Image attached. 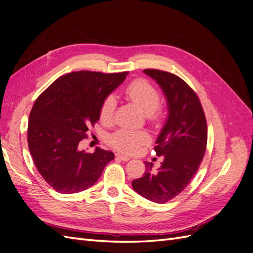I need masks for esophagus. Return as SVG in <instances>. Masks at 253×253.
<instances>
[{
  "mask_svg": "<svg viewBox=\"0 0 253 253\" xmlns=\"http://www.w3.org/2000/svg\"><path fill=\"white\" fill-rule=\"evenodd\" d=\"M116 157H117V158H119V159H121V160H124V162H128V160L131 159V158L127 157V156H126V155H122V154H120V153H117V154H116Z\"/></svg>",
  "mask_w": 253,
  "mask_h": 253,
  "instance_id": "obj_1",
  "label": "esophagus"
}]
</instances>
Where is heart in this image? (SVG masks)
Instances as JSON below:
<instances>
[{"label": "heart", "instance_id": "1", "mask_svg": "<svg viewBox=\"0 0 253 253\" xmlns=\"http://www.w3.org/2000/svg\"><path fill=\"white\" fill-rule=\"evenodd\" d=\"M125 95L128 100L152 117H156L157 108L160 103L158 90L145 80H136L125 89ZM116 111V99L114 96H108L100 108V119L104 122H112ZM149 136L147 133L131 129H119L110 136V144L115 149L126 154H132L138 151L139 145L147 142Z\"/></svg>", "mask_w": 253, "mask_h": 253}]
</instances>
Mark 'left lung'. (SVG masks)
<instances>
[{
	"instance_id": "1",
	"label": "left lung",
	"mask_w": 253,
	"mask_h": 253,
	"mask_svg": "<svg viewBox=\"0 0 253 253\" xmlns=\"http://www.w3.org/2000/svg\"><path fill=\"white\" fill-rule=\"evenodd\" d=\"M163 89L168 103V118L155 143V152L164 156L157 171L145 162V172L132 181L133 189L147 200L165 204L186 189L201 166L207 147L206 116L195 91L178 76L144 70Z\"/></svg>"
}]
</instances>
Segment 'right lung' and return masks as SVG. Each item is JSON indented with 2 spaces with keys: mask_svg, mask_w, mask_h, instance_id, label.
Returning <instances> with one entry per match:
<instances>
[{
  "mask_svg": "<svg viewBox=\"0 0 253 253\" xmlns=\"http://www.w3.org/2000/svg\"><path fill=\"white\" fill-rule=\"evenodd\" d=\"M126 72L80 71L58 78L37 98L29 114L27 141L38 171L57 192L72 194L91 187L114 153L79 150L88 127L100 118V108L125 81Z\"/></svg>",
  "mask_w": 253,
  "mask_h": 253,
  "instance_id": "right-lung-1",
  "label": "right lung"
}]
</instances>
